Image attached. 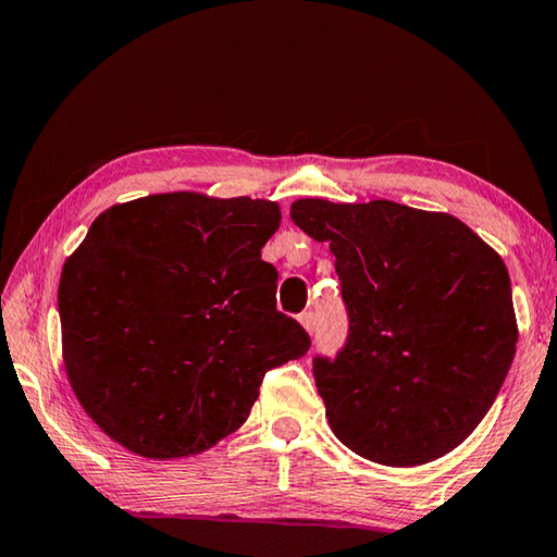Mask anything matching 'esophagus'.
I'll list each match as a JSON object with an SVG mask.
<instances>
[{
  "mask_svg": "<svg viewBox=\"0 0 557 557\" xmlns=\"http://www.w3.org/2000/svg\"><path fill=\"white\" fill-rule=\"evenodd\" d=\"M299 324H302L305 326V330L307 332H314V326H317V314L312 312V310H307V312H302V314H299Z\"/></svg>",
  "mask_w": 557,
  "mask_h": 557,
  "instance_id": "34e87169",
  "label": "esophagus"
}]
</instances>
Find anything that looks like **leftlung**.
<instances>
[{
    "mask_svg": "<svg viewBox=\"0 0 557 557\" xmlns=\"http://www.w3.org/2000/svg\"><path fill=\"white\" fill-rule=\"evenodd\" d=\"M293 223L330 243L349 314L314 384L344 446L384 466H421L488 413L518 326L500 255L469 225L394 200H295Z\"/></svg>",
    "mask_w": 557,
    "mask_h": 557,
    "instance_id": "obj_1",
    "label": "left lung"
}]
</instances>
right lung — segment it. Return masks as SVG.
Masks as SVG:
<instances>
[{"label": "right lung", "mask_w": 557, "mask_h": 557, "mask_svg": "<svg viewBox=\"0 0 557 557\" xmlns=\"http://www.w3.org/2000/svg\"><path fill=\"white\" fill-rule=\"evenodd\" d=\"M280 218L270 200L161 193L94 220L59 317L69 382L106 436L158 461L206 451L250 417L270 369L307 355L260 252Z\"/></svg>", "instance_id": "1"}]
</instances>
